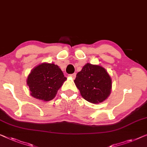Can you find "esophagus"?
<instances>
[{
    "instance_id": "34e87169",
    "label": "esophagus",
    "mask_w": 147,
    "mask_h": 147,
    "mask_svg": "<svg viewBox=\"0 0 147 147\" xmlns=\"http://www.w3.org/2000/svg\"><path fill=\"white\" fill-rule=\"evenodd\" d=\"M69 77H71L72 79H75L76 76V74L74 73V74H69Z\"/></svg>"
}]
</instances>
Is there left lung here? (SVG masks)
I'll list each match as a JSON object with an SVG mask.
<instances>
[{"label": "left lung", "mask_w": 147, "mask_h": 147, "mask_svg": "<svg viewBox=\"0 0 147 147\" xmlns=\"http://www.w3.org/2000/svg\"><path fill=\"white\" fill-rule=\"evenodd\" d=\"M82 97L91 103H101L109 96L112 87L110 76L104 67L86 63L74 80Z\"/></svg>", "instance_id": "left-lung-1"}]
</instances>
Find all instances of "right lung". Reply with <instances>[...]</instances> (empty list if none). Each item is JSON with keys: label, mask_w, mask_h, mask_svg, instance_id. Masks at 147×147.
<instances>
[{"label": "right lung", "mask_w": 147, "mask_h": 147, "mask_svg": "<svg viewBox=\"0 0 147 147\" xmlns=\"http://www.w3.org/2000/svg\"><path fill=\"white\" fill-rule=\"evenodd\" d=\"M66 80L58 65L42 63L32 69L26 82L32 96L48 101L54 98Z\"/></svg>", "instance_id": "1"}]
</instances>
